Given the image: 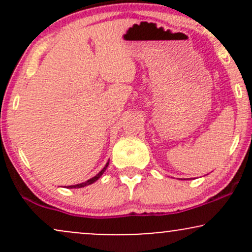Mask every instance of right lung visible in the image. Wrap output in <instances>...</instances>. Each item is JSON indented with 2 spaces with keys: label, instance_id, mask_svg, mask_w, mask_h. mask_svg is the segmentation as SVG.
Instances as JSON below:
<instances>
[{
  "label": "right lung",
  "instance_id": "1",
  "mask_svg": "<svg viewBox=\"0 0 252 252\" xmlns=\"http://www.w3.org/2000/svg\"><path fill=\"white\" fill-rule=\"evenodd\" d=\"M108 166H109V161H108V163L105 164V167H104V168H103L102 170H100V172L98 173L97 175H94V178L89 179L88 181H85V182H82V184H78V185H72V186H68L67 189H82V187H85V186H88V185H91V184H94V181H97L98 179H99L100 176L103 175V173L105 172V170H106V167H108Z\"/></svg>",
  "mask_w": 252,
  "mask_h": 252
}]
</instances>
